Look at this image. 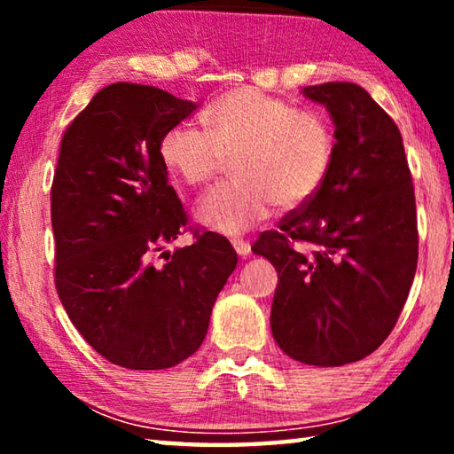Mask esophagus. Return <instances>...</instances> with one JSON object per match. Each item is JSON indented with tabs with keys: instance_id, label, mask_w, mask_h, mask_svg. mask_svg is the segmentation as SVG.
Returning a JSON list of instances; mask_svg holds the SVG:
<instances>
[{
	"instance_id": "1",
	"label": "esophagus",
	"mask_w": 454,
	"mask_h": 454,
	"mask_svg": "<svg viewBox=\"0 0 454 454\" xmlns=\"http://www.w3.org/2000/svg\"><path fill=\"white\" fill-rule=\"evenodd\" d=\"M232 246H234V250H236L238 256H242V258H248L250 256V244L246 242V240H240V238H238V240L232 242Z\"/></svg>"
}]
</instances>
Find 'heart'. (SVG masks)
<instances>
[{
	"label": "heart",
	"mask_w": 454,
	"mask_h": 454,
	"mask_svg": "<svg viewBox=\"0 0 454 454\" xmlns=\"http://www.w3.org/2000/svg\"><path fill=\"white\" fill-rule=\"evenodd\" d=\"M206 134L174 126L160 140V160L186 186H202L234 160V182L196 206L198 224L238 236L280 208H296L322 188L334 160V134L317 112L296 110L254 88H238L206 107Z\"/></svg>",
	"instance_id": "heart-1"
}]
</instances>
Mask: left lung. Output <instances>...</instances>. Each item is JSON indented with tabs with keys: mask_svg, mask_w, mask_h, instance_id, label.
<instances>
[{
	"mask_svg": "<svg viewBox=\"0 0 454 454\" xmlns=\"http://www.w3.org/2000/svg\"><path fill=\"white\" fill-rule=\"evenodd\" d=\"M301 94L333 120V168L252 252L278 272V347L298 363L342 366L372 355L396 325L417 272V204L403 136L364 88L328 82Z\"/></svg>",
	"mask_w": 454,
	"mask_h": 454,
	"instance_id": "1",
	"label": "left lung"
}]
</instances>
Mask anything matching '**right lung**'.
Returning a JSON list of instances; mask_svg holds the SVG:
<instances>
[{
    "label": "right lung",
    "instance_id": "obj_1",
    "mask_svg": "<svg viewBox=\"0 0 454 454\" xmlns=\"http://www.w3.org/2000/svg\"><path fill=\"white\" fill-rule=\"evenodd\" d=\"M196 110L160 88L120 82L99 90L61 137L51 186L59 301L90 347L129 371L194 355L238 264L214 232L152 262L186 224L160 140Z\"/></svg>",
    "mask_w": 454,
    "mask_h": 454
}]
</instances>
